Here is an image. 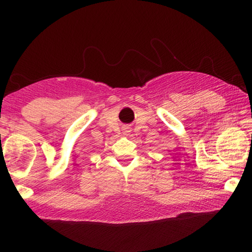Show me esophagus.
Wrapping results in <instances>:
<instances>
[{"label":"esophagus","mask_w":252,"mask_h":252,"mask_svg":"<svg viewBox=\"0 0 252 252\" xmlns=\"http://www.w3.org/2000/svg\"><path fill=\"white\" fill-rule=\"evenodd\" d=\"M125 132H126V133H127V132H130V131H129V129H126Z\"/></svg>","instance_id":"34e87169"}]
</instances>
